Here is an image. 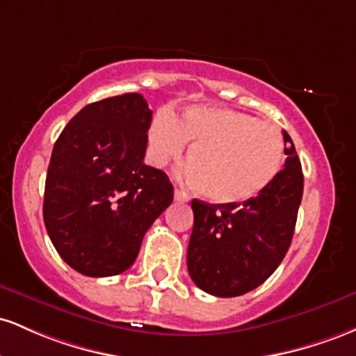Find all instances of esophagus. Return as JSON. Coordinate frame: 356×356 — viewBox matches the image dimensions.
<instances>
[{
    "label": "esophagus",
    "instance_id": "34e87169",
    "mask_svg": "<svg viewBox=\"0 0 356 356\" xmlns=\"http://www.w3.org/2000/svg\"><path fill=\"white\" fill-rule=\"evenodd\" d=\"M175 202L186 203V202H190V197H188V195L185 193V191H181V190L175 188Z\"/></svg>",
    "mask_w": 356,
    "mask_h": 356
}]
</instances>
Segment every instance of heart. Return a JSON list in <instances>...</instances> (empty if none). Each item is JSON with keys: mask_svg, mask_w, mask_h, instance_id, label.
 Instances as JSON below:
<instances>
[{"mask_svg": "<svg viewBox=\"0 0 356 356\" xmlns=\"http://www.w3.org/2000/svg\"><path fill=\"white\" fill-rule=\"evenodd\" d=\"M191 143L185 178L218 205H241L262 193L286 159L284 136L275 126L232 109L193 106L175 118L159 111L147 131L149 158L163 168Z\"/></svg>", "mask_w": 356, "mask_h": 356, "instance_id": "heart-1", "label": "heart"}]
</instances>
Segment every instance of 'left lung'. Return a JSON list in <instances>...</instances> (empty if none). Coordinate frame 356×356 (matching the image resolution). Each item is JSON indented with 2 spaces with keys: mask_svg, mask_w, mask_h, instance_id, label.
<instances>
[{
  "mask_svg": "<svg viewBox=\"0 0 356 356\" xmlns=\"http://www.w3.org/2000/svg\"><path fill=\"white\" fill-rule=\"evenodd\" d=\"M284 168L267 188L241 205L193 200L188 243L190 277L217 298H235L261 286L277 269L293 241L302 198L301 163L291 136Z\"/></svg>",
  "mask_w": 356,
  "mask_h": 356,
  "instance_id": "1",
  "label": "left lung"
}]
</instances>
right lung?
<instances>
[{
    "instance_id": "right-lung-1",
    "label": "right lung",
    "mask_w": 356,
    "mask_h": 356,
    "mask_svg": "<svg viewBox=\"0 0 356 356\" xmlns=\"http://www.w3.org/2000/svg\"><path fill=\"white\" fill-rule=\"evenodd\" d=\"M153 111L141 94L86 106L51 151L43 220L60 257L89 277L134 264L143 237L173 202L161 170L145 165Z\"/></svg>"
}]
</instances>
